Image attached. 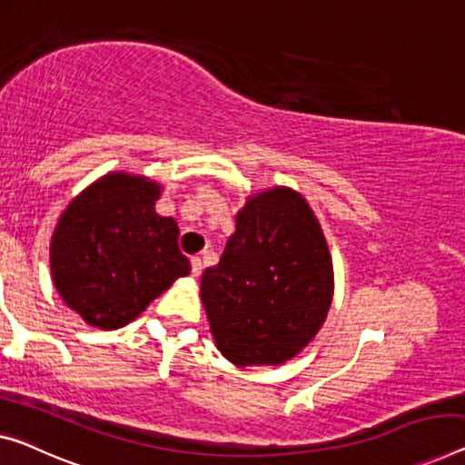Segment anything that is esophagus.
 Instances as JSON below:
<instances>
[{
	"instance_id": "34e87169",
	"label": "esophagus",
	"mask_w": 465,
	"mask_h": 465,
	"mask_svg": "<svg viewBox=\"0 0 465 465\" xmlns=\"http://www.w3.org/2000/svg\"><path fill=\"white\" fill-rule=\"evenodd\" d=\"M192 275L198 277L200 273H203V259L200 256H192Z\"/></svg>"
}]
</instances>
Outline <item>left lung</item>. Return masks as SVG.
Returning a JSON list of instances; mask_svg holds the SVG:
<instances>
[{
    "instance_id": "1",
    "label": "left lung",
    "mask_w": 465,
    "mask_h": 465,
    "mask_svg": "<svg viewBox=\"0 0 465 465\" xmlns=\"http://www.w3.org/2000/svg\"><path fill=\"white\" fill-rule=\"evenodd\" d=\"M331 294L334 272L320 221L283 185L246 200L223 254L200 283L214 344L240 367L299 355L328 317Z\"/></svg>"
}]
</instances>
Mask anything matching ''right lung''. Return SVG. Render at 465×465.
Segmentation results:
<instances>
[{
    "instance_id": "right-lung-1",
    "label": "right lung",
    "mask_w": 465,
    "mask_h": 465,
    "mask_svg": "<svg viewBox=\"0 0 465 465\" xmlns=\"http://www.w3.org/2000/svg\"><path fill=\"white\" fill-rule=\"evenodd\" d=\"M161 190L145 177L108 173L60 214L50 244L54 286L89 325L123 328L190 273L177 223L154 211Z\"/></svg>"
}]
</instances>
